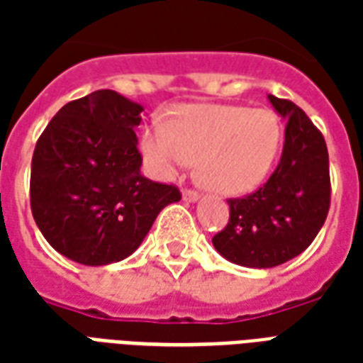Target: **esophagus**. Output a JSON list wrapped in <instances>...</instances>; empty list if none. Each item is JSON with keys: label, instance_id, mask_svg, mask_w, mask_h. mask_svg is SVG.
<instances>
[{"label": "esophagus", "instance_id": "34e87169", "mask_svg": "<svg viewBox=\"0 0 363 363\" xmlns=\"http://www.w3.org/2000/svg\"><path fill=\"white\" fill-rule=\"evenodd\" d=\"M182 199H184V201H198L199 194L196 192V190H190V188H188V190L182 192Z\"/></svg>", "mask_w": 363, "mask_h": 363}]
</instances>
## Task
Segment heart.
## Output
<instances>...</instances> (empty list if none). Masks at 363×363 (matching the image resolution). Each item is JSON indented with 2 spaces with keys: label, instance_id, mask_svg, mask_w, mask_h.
<instances>
[{
  "label": "heart",
  "instance_id": "heart-1",
  "mask_svg": "<svg viewBox=\"0 0 363 363\" xmlns=\"http://www.w3.org/2000/svg\"><path fill=\"white\" fill-rule=\"evenodd\" d=\"M281 139V122L267 109L190 105L177 109L169 125H148L141 150L148 167L164 179L199 159V179L205 186L239 196L267 177Z\"/></svg>",
  "mask_w": 363,
  "mask_h": 363
}]
</instances>
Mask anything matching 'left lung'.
Here are the masks:
<instances>
[{
    "label": "left lung",
    "instance_id": "obj_1",
    "mask_svg": "<svg viewBox=\"0 0 363 363\" xmlns=\"http://www.w3.org/2000/svg\"><path fill=\"white\" fill-rule=\"evenodd\" d=\"M286 118L281 162L264 186L228 199L230 220L213 238L226 259L245 267H275L296 258L324 226L332 184L324 135L290 99L269 96Z\"/></svg>",
    "mask_w": 363,
    "mask_h": 363
}]
</instances>
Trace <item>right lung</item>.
<instances>
[{
  "label": "right lung",
  "instance_id": "right-lung-1",
  "mask_svg": "<svg viewBox=\"0 0 363 363\" xmlns=\"http://www.w3.org/2000/svg\"><path fill=\"white\" fill-rule=\"evenodd\" d=\"M143 107L115 90L65 104L37 139L31 158V215L65 258L107 265L143 242L179 188L141 175L135 128Z\"/></svg>",
  "mask_w": 363,
  "mask_h": 363
}]
</instances>
